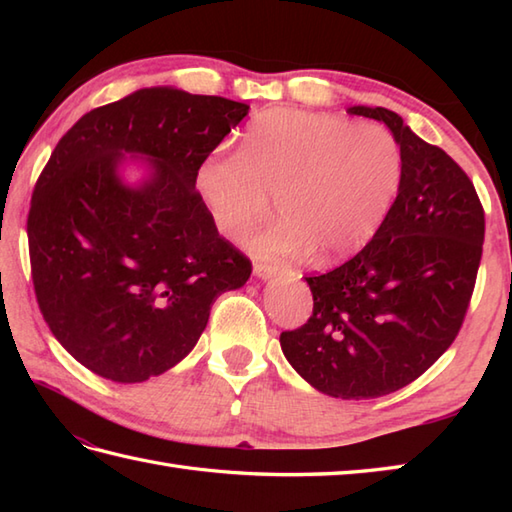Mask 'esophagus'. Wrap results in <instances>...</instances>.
<instances>
[{"label":"esophagus","instance_id":"1","mask_svg":"<svg viewBox=\"0 0 512 512\" xmlns=\"http://www.w3.org/2000/svg\"><path fill=\"white\" fill-rule=\"evenodd\" d=\"M253 273L259 279H273L279 275H288V270L284 266H273V264H255Z\"/></svg>","mask_w":512,"mask_h":512}]
</instances>
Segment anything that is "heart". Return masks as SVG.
I'll use <instances>...</instances> for the list:
<instances>
[{
  "instance_id": "heart-1",
  "label": "heart",
  "mask_w": 512,
  "mask_h": 512,
  "mask_svg": "<svg viewBox=\"0 0 512 512\" xmlns=\"http://www.w3.org/2000/svg\"><path fill=\"white\" fill-rule=\"evenodd\" d=\"M402 180L400 147L372 123L306 110H268L248 125L237 160L213 154L195 191L217 231L246 235L277 200L279 220L248 239L259 259H345L372 242Z\"/></svg>"
}]
</instances>
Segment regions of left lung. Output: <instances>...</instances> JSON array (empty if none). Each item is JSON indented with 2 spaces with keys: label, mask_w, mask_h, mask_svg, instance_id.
Segmentation results:
<instances>
[{
  "label": "left lung",
  "mask_w": 512,
  "mask_h": 512,
  "mask_svg": "<svg viewBox=\"0 0 512 512\" xmlns=\"http://www.w3.org/2000/svg\"><path fill=\"white\" fill-rule=\"evenodd\" d=\"M385 123L402 180L372 242L350 262L306 277L314 308L281 352L325 396L367 400L398 391L449 350L473 295L484 209L447 151L424 143L385 107H347Z\"/></svg>",
  "instance_id": "8db88e82"
}]
</instances>
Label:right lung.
<instances>
[{
	"instance_id": "right-lung-1",
	"label": "right lung",
	"mask_w": 512,
	"mask_h": 512,
	"mask_svg": "<svg viewBox=\"0 0 512 512\" xmlns=\"http://www.w3.org/2000/svg\"><path fill=\"white\" fill-rule=\"evenodd\" d=\"M248 110L156 85L96 107L54 147L28 213L32 281L52 334L90 372L125 385L167 372L213 301L248 281L195 191Z\"/></svg>"
}]
</instances>
